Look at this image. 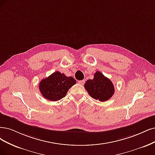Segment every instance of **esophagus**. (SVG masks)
<instances>
[{
  "label": "esophagus",
  "instance_id": "obj_1",
  "mask_svg": "<svg viewBox=\"0 0 155 155\" xmlns=\"http://www.w3.org/2000/svg\"><path fill=\"white\" fill-rule=\"evenodd\" d=\"M78 83L81 85H84V83H85V81H84V80H83V81H79Z\"/></svg>",
  "mask_w": 155,
  "mask_h": 155
}]
</instances>
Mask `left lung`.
<instances>
[{"mask_svg": "<svg viewBox=\"0 0 155 155\" xmlns=\"http://www.w3.org/2000/svg\"><path fill=\"white\" fill-rule=\"evenodd\" d=\"M84 87L93 98L100 101L109 100L114 93V86L112 81L98 71L95 73L93 79L86 81Z\"/></svg>", "mask_w": 155, "mask_h": 155, "instance_id": "8db88e82", "label": "left lung"}]
</instances>
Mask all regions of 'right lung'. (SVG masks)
<instances>
[{
	"label": "right lung",
	"instance_id": "1",
	"mask_svg": "<svg viewBox=\"0 0 155 155\" xmlns=\"http://www.w3.org/2000/svg\"><path fill=\"white\" fill-rule=\"evenodd\" d=\"M76 83L72 77H66L64 74L56 71L41 81L39 89L45 99L55 101L65 97L68 91Z\"/></svg>",
	"mask_w": 155,
	"mask_h": 155
}]
</instances>
